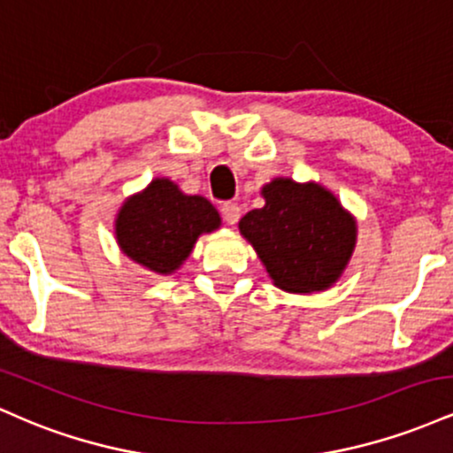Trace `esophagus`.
<instances>
[{"instance_id":"34e87169","label":"esophagus","mask_w":453,"mask_h":453,"mask_svg":"<svg viewBox=\"0 0 453 453\" xmlns=\"http://www.w3.org/2000/svg\"><path fill=\"white\" fill-rule=\"evenodd\" d=\"M221 215L230 226H234V223H238V219H241V206H238L236 202H223Z\"/></svg>"}]
</instances>
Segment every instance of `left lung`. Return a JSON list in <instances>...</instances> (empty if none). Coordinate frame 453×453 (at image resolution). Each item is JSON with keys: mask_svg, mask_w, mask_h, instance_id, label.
I'll return each instance as SVG.
<instances>
[{"mask_svg": "<svg viewBox=\"0 0 453 453\" xmlns=\"http://www.w3.org/2000/svg\"><path fill=\"white\" fill-rule=\"evenodd\" d=\"M266 204L238 227L253 244L274 285L285 292H319L341 277L356 244V221L330 191L277 179L262 189Z\"/></svg>", "mask_w": 453, "mask_h": 453, "instance_id": "8db88e82", "label": "left lung"}]
</instances>
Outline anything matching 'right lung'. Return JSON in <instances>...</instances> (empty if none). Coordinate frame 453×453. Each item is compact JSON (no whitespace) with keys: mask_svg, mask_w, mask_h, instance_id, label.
Returning a JSON list of instances; mask_svg holds the SVG:
<instances>
[{"mask_svg":"<svg viewBox=\"0 0 453 453\" xmlns=\"http://www.w3.org/2000/svg\"><path fill=\"white\" fill-rule=\"evenodd\" d=\"M219 227V212L202 196H185L168 179L153 180L123 204L117 241L134 262L170 274L194 249L202 232Z\"/></svg>","mask_w":453,"mask_h":453,"instance_id":"1","label":"right lung"}]
</instances>
